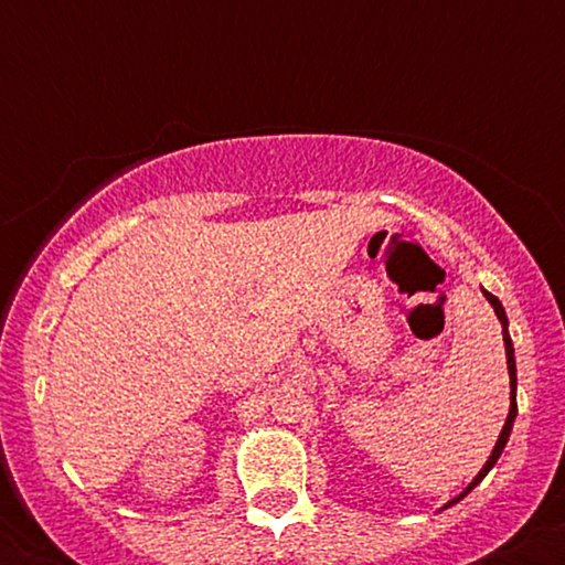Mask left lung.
Segmentation results:
<instances>
[{
  "label": "left lung",
  "mask_w": 565,
  "mask_h": 565,
  "mask_svg": "<svg viewBox=\"0 0 565 565\" xmlns=\"http://www.w3.org/2000/svg\"><path fill=\"white\" fill-rule=\"evenodd\" d=\"M483 297H486V300L491 302V308H494V313H497L499 323H502L504 355H508V374H510V412H508V419H504V427H502V433H499V438H497L494 449H491V457L486 459V465H483V468H481V472H478V476L472 478V481L468 483V489H465L462 494H459V497H454L451 502H446V504H444V510H446V508H451V504H457L459 499H465V497H468L470 491L476 489V486L483 481V478H486V472H489L491 468H494V465H497V459L502 457L504 446H508V438H510V433H512V423H515V417H518V401H515V387H518V377H515V348H512V340H510V332H508V313H504L502 302H499L497 297L491 295V291H486V289H483Z\"/></svg>",
  "instance_id": "left-lung-1"
}]
</instances>
